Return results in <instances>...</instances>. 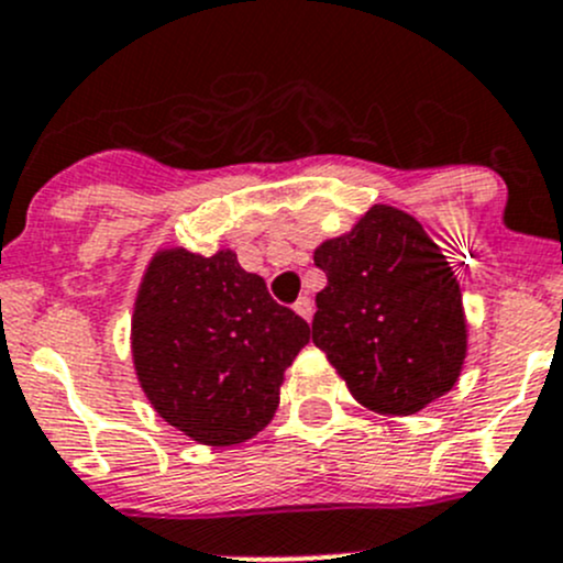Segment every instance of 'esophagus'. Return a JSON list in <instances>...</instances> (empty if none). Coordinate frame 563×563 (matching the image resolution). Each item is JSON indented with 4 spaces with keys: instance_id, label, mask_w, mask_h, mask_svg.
Instances as JSON below:
<instances>
[{
    "instance_id": "esophagus-1",
    "label": "esophagus",
    "mask_w": 563,
    "mask_h": 563,
    "mask_svg": "<svg viewBox=\"0 0 563 563\" xmlns=\"http://www.w3.org/2000/svg\"><path fill=\"white\" fill-rule=\"evenodd\" d=\"M294 310H297L305 321H310V318H313V302H310L308 297H299L297 302H294Z\"/></svg>"
}]
</instances>
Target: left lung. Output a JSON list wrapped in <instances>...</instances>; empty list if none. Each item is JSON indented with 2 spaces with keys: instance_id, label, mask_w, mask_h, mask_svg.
Returning <instances> with one entry per match:
<instances>
[{
  "instance_id": "left-lung-1",
  "label": "left lung",
  "mask_w": 563,
  "mask_h": 563,
  "mask_svg": "<svg viewBox=\"0 0 563 563\" xmlns=\"http://www.w3.org/2000/svg\"><path fill=\"white\" fill-rule=\"evenodd\" d=\"M313 258L327 275L313 343L362 406L408 417L455 387L468 354L463 294L417 218L373 203Z\"/></svg>"
}]
</instances>
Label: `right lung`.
Here are the masks:
<instances>
[{"instance_id":"right-lung-1","label":"right lung","mask_w":563,"mask_h":563,"mask_svg":"<svg viewBox=\"0 0 563 563\" xmlns=\"http://www.w3.org/2000/svg\"><path fill=\"white\" fill-rule=\"evenodd\" d=\"M308 343V321L277 305L231 247H161L146 264L130 321L135 376L157 417L196 444L258 435Z\"/></svg>"}]
</instances>
